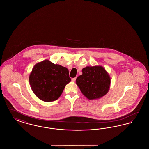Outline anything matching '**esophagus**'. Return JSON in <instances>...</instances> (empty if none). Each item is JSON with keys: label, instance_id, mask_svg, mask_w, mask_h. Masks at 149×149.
Returning <instances> with one entry per match:
<instances>
[{"label": "esophagus", "instance_id": "1", "mask_svg": "<svg viewBox=\"0 0 149 149\" xmlns=\"http://www.w3.org/2000/svg\"><path fill=\"white\" fill-rule=\"evenodd\" d=\"M76 79L77 78L75 77V78H72V79H71V80H72V81H73V82H74V81H75V80H76Z\"/></svg>", "mask_w": 149, "mask_h": 149}]
</instances>
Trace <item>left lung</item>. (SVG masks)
I'll return each instance as SVG.
<instances>
[{
	"label": "left lung",
	"instance_id": "left-lung-1",
	"mask_svg": "<svg viewBox=\"0 0 149 149\" xmlns=\"http://www.w3.org/2000/svg\"><path fill=\"white\" fill-rule=\"evenodd\" d=\"M82 72V75L77 78L76 83L84 96L94 100L106 94L109 89L111 78L103 67L86 66Z\"/></svg>",
	"mask_w": 149,
	"mask_h": 149
}]
</instances>
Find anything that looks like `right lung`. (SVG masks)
<instances>
[{
    "instance_id": "1",
    "label": "right lung",
    "mask_w": 149,
    "mask_h": 149,
    "mask_svg": "<svg viewBox=\"0 0 149 149\" xmlns=\"http://www.w3.org/2000/svg\"><path fill=\"white\" fill-rule=\"evenodd\" d=\"M70 81L66 68L48 60L36 64L29 77L33 92L39 99L46 102L58 99Z\"/></svg>"
}]
</instances>
